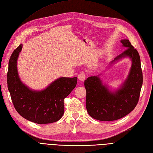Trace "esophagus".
<instances>
[{"label":"esophagus","instance_id":"esophagus-1","mask_svg":"<svg viewBox=\"0 0 153 153\" xmlns=\"http://www.w3.org/2000/svg\"><path fill=\"white\" fill-rule=\"evenodd\" d=\"M78 79H79L80 81H84V80L85 79L86 75L84 72H81L79 74H78Z\"/></svg>","mask_w":153,"mask_h":153}]
</instances>
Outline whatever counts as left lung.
Masks as SVG:
<instances>
[{"label": "left lung", "mask_w": 153, "mask_h": 153, "mask_svg": "<svg viewBox=\"0 0 153 153\" xmlns=\"http://www.w3.org/2000/svg\"><path fill=\"white\" fill-rule=\"evenodd\" d=\"M126 50L112 62L129 57L131 68L123 86L114 92L102 84L98 76L88 77L84 81L86 89V108L92 118L102 121H112L123 118L137 106L143 83L140 58L138 51L128 39L121 40Z\"/></svg>", "instance_id": "1"}]
</instances>
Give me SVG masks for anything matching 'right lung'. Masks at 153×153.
<instances>
[{"label": "right lung", "mask_w": 153, "mask_h": 153, "mask_svg": "<svg viewBox=\"0 0 153 153\" xmlns=\"http://www.w3.org/2000/svg\"><path fill=\"white\" fill-rule=\"evenodd\" d=\"M20 44L9 61L7 83L15 108L22 117L37 124L56 122L64 113V99L76 87L77 77H61L41 91L29 89L20 81L16 62Z\"/></svg>", "instance_id": "obj_1"}]
</instances>
